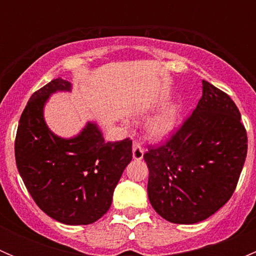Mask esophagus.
Here are the masks:
<instances>
[{"label":"esophagus","instance_id":"obj_1","mask_svg":"<svg viewBox=\"0 0 256 256\" xmlns=\"http://www.w3.org/2000/svg\"><path fill=\"white\" fill-rule=\"evenodd\" d=\"M132 157L134 160H142L144 157V148L142 146H141L140 142H138V141H135L132 144Z\"/></svg>","mask_w":256,"mask_h":256}]
</instances>
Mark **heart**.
Here are the masks:
<instances>
[{
	"instance_id": "b5f03b06",
	"label": "heart",
	"mask_w": 256,
	"mask_h": 256,
	"mask_svg": "<svg viewBox=\"0 0 256 256\" xmlns=\"http://www.w3.org/2000/svg\"><path fill=\"white\" fill-rule=\"evenodd\" d=\"M164 100H161L160 104H164ZM178 109L176 105H170L156 118L150 121L147 126L148 138L154 141H164L172 135L177 125Z\"/></svg>"
}]
</instances>
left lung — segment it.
<instances>
[{
  "mask_svg": "<svg viewBox=\"0 0 256 256\" xmlns=\"http://www.w3.org/2000/svg\"><path fill=\"white\" fill-rule=\"evenodd\" d=\"M192 115L162 146L144 154L147 193L154 210L176 224H194L234 193L248 151L240 112L228 94L202 82Z\"/></svg>",
  "mask_w": 256,
  "mask_h": 256,
  "instance_id": "obj_1",
  "label": "left lung"
}]
</instances>
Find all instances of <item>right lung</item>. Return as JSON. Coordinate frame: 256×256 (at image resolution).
Masks as SVG:
<instances>
[{"instance_id":"right-lung-1","label":"right lung","mask_w":256,"mask_h":256,"mask_svg":"<svg viewBox=\"0 0 256 256\" xmlns=\"http://www.w3.org/2000/svg\"><path fill=\"white\" fill-rule=\"evenodd\" d=\"M56 92H72L56 78L30 96L18 124L14 156L28 192L47 216L68 226H86L112 206L114 190L132 160V141L105 142L95 122L88 121L76 136L52 132L44 106Z\"/></svg>"}]
</instances>
